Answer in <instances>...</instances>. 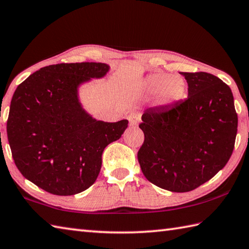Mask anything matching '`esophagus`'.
Segmentation results:
<instances>
[{"instance_id": "34e87169", "label": "esophagus", "mask_w": 249, "mask_h": 249, "mask_svg": "<svg viewBox=\"0 0 249 249\" xmlns=\"http://www.w3.org/2000/svg\"><path fill=\"white\" fill-rule=\"evenodd\" d=\"M127 120L129 121V125L130 126H133V127H136V126H138V124H139L140 116H139V114H137L136 112H131L127 116Z\"/></svg>"}]
</instances>
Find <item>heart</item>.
<instances>
[{
    "label": "heart",
    "instance_id": "b5f03b06",
    "mask_svg": "<svg viewBox=\"0 0 249 249\" xmlns=\"http://www.w3.org/2000/svg\"><path fill=\"white\" fill-rule=\"evenodd\" d=\"M137 94L144 99L155 97V103L160 107H171L184 98L186 82L178 75L156 71L139 83Z\"/></svg>",
    "mask_w": 249,
    "mask_h": 249
}]
</instances>
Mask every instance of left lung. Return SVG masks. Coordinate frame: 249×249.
<instances>
[{
	"label": "left lung",
	"instance_id": "obj_1",
	"mask_svg": "<svg viewBox=\"0 0 249 249\" xmlns=\"http://www.w3.org/2000/svg\"><path fill=\"white\" fill-rule=\"evenodd\" d=\"M188 97L167 108L146 109L139 127L144 142L138 161L156 186L186 193L208 182L228 162L237 114L231 89L208 72H179Z\"/></svg>",
	"mask_w": 249,
	"mask_h": 249
}]
</instances>
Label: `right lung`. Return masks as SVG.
I'll list each match as a JSON object with an SVG mask.
<instances>
[{"mask_svg":"<svg viewBox=\"0 0 249 249\" xmlns=\"http://www.w3.org/2000/svg\"><path fill=\"white\" fill-rule=\"evenodd\" d=\"M110 71L83 62L40 68L16 89L7 137L21 174L57 196L83 192L96 181L106 146L119 140L128 121L96 120L83 108L79 91Z\"/></svg>","mask_w":249,"mask_h":249,"instance_id":"obj_1","label":"right lung"}]
</instances>
